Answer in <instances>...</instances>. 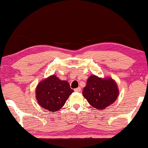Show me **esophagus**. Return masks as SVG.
<instances>
[{
	"label": "esophagus",
	"mask_w": 148,
	"mask_h": 148,
	"mask_svg": "<svg viewBox=\"0 0 148 148\" xmlns=\"http://www.w3.org/2000/svg\"><path fill=\"white\" fill-rule=\"evenodd\" d=\"M74 91L76 92H80L81 91V88H77L76 89H74Z\"/></svg>",
	"instance_id": "obj_1"
}]
</instances>
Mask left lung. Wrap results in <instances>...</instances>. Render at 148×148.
<instances>
[{
    "instance_id": "1",
    "label": "left lung",
    "mask_w": 148,
    "mask_h": 148,
    "mask_svg": "<svg viewBox=\"0 0 148 148\" xmlns=\"http://www.w3.org/2000/svg\"><path fill=\"white\" fill-rule=\"evenodd\" d=\"M119 90L111 78H99L91 75L87 80L83 95L88 103L98 110H103L117 99Z\"/></svg>"
}]
</instances>
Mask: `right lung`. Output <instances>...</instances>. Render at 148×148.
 Here are the masks:
<instances>
[{
	"instance_id": "1",
	"label": "right lung",
	"mask_w": 148,
	"mask_h": 148,
	"mask_svg": "<svg viewBox=\"0 0 148 148\" xmlns=\"http://www.w3.org/2000/svg\"><path fill=\"white\" fill-rule=\"evenodd\" d=\"M73 92L67 81H62L52 75L37 85L35 97L40 106L54 113L64 106Z\"/></svg>"
}]
</instances>
